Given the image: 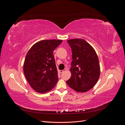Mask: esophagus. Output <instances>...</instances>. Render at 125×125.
I'll return each mask as SVG.
<instances>
[{
    "label": "esophagus",
    "mask_w": 125,
    "mask_h": 125,
    "mask_svg": "<svg viewBox=\"0 0 125 125\" xmlns=\"http://www.w3.org/2000/svg\"><path fill=\"white\" fill-rule=\"evenodd\" d=\"M65 71H66V69H63V70H60V71H59V72H60V73H63V72H65Z\"/></svg>",
    "instance_id": "esophagus-1"
}]
</instances>
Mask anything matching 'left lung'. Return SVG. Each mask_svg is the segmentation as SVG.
I'll use <instances>...</instances> for the list:
<instances>
[{
	"label": "left lung",
	"instance_id": "left-lung-1",
	"mask_svg": "<svg viewBox=\"0 0 125 125\" xmlns=\"http://www.w3.org/2000/svg\"><path fill=\"white\" fill-rule=\"evenodd\" d=\"M72 51L70 71L71 76L66 81L71 88L78 92H85L95 85L100 75L97 55L94 48L81 39L67 41Z\"/></svg>",
	"mask_w": 125,
	"mask_h": 125
}]
</instances>
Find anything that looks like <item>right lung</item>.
<instances>
[{
  "label": "right lung",
  "instance_id": "obj_1",
  "mask_svg": "<svg viewBox=\"0 0 125 125\" xmlns=\"http://www.w3.org/2000/svg\"><path fill=\"white\" fill-rule=\"evenodd\" d=\"M60 40H46L34 44L26 55L23 65L25 77L36 92L50 91L58 80L53 52Z\"/></svg>",
  "mask_w": 125,
  "mask_h": 125
}]
</instances>
